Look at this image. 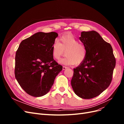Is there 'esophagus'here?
I'll list each match as a JSON object with an SVG mask.
<instances>
[{
	"instance_id": "34e87169",
	"label": "esophagus",
	"mask_w": 124,
	"mask_h": 124,
	"mask_svg": "<svg viewBox=\"0 0 124 124\" xmlns=\"http://www.w3.org/2000/svg\"><path fill=\"white\" fill-rule=\"evenodd\" d=\"M67 68H68V67H66V66H63V67H62V69H63V70H65V69H66Z\"/></svg>"
}]
</instances>
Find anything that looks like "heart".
<instances>
[{
	"instance_id": "heart-1",
	"label": "heart",
	"mask_w": 124,
	"mask_h": 124,
	"mask_svg": "<svg viewBox=\"0 0 124 124\" xmlns=\"http://www.w3.org/2000/svg\"><path fill=\"white\" fill-rule=\"evenodd\" d=\"M59 41L55 40L52 46V56L56 60L61 58L66 51V56L60 60L59 63L65 65H79L84 61L87 50L73 35H63L59 38Z\"/></svg>"
}]
</instances>
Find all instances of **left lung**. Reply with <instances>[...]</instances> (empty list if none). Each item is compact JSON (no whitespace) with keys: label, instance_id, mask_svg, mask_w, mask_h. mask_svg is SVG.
I'll list each match as a JSON object with an SVG mask.
<instances>
[{"label":"left lung","instance_id":"8db88e82","mask_svg":"<svg viewBox=\"0 0 124 124\" xmlns=\"http://www.w3.org/2000/svg\"><path fill=\"white\" fill-rule=\"evenodd\" d=\"M80 40L87 50L84 61L73 69L71 84L81 98L99 95L111 84L116 60L110 43L96 31H82Z\"/></svg>","mask_w":124,"mask_h":124}]
</instances>
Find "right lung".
<instances>
[{"instance_id": "1", "label": "right lung", "mask_w": 124, "mask_h": 124, "mask_svg": "<svg viewBox=\"0 0 124 124\" xmlns=\"http://www.w3.org/2000/svg\"><path fill=\"white\" fill-rule=\"evenodd\" d=\"M57 36L55 32H38L20 44L15 58V77L29 95L38 97L46 94L62 69L52 53V45Z\"/></svg>"}]
</instances>
